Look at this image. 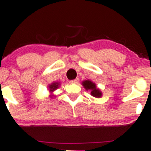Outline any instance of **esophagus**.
Segmentation results:
<instances>
[{
  "label": "esophagus",
  "mask_w": 151,
  "mask_h": 151,
  "mask_svg": "<svg viewBox=\"0 0 151 151\" xmlns=\"http://www.w3.org/2000/svg\"><path fill=\"white\" fill-rule=\"evenodd\" d=\"M78 80H79V79H78V78H76L75 80H72L70 81V83H78Z\"/></svg>",
  "instance_id": "1"
}]
</instances>
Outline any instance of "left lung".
I'll return each mask as SVG.
<instances>
[{
	"instance_id": "obj_1",
	"label": "left lung",
	"mask_w": 151,
	"mask_h": 151,
	"mask_svg": "<svg viewBox=\"0 0 151 151\" xmlns=\"http://www.w3.org/2000/svg\"><path fill=\"white\" fill-rule=\"evenodd\" d=\"M82 84L83 86V87L86 88V90H91V94H92V96H93V97L100 98L102 96V92H100L99 89L96 88L94 83L92 82L91 81L86 80L84 81H83Z\"/></svg>"
}]
</instances>
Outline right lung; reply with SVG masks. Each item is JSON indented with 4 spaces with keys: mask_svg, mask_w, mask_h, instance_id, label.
<instances>
[{
    "mask_svg": "<svg viewBox=\"0 0 151 151\" xmlns=\"http://www.w3.org/2000/svg\"><path fill=\"white\" fill-rule=\"evenodd\" d=\"M58 86H59V83H57V82L53 83L52 84L49 86V90H50V91H54L55 90H56L57 88H58Z\"/></svg>",
    "mask_w": 151,
    "mask_h": 151,
    "instance_id": "add662e5",
    "label": "right lung"
}]
</instances>
